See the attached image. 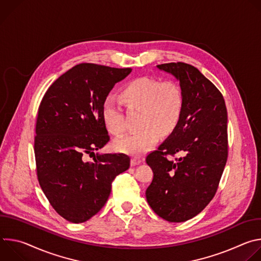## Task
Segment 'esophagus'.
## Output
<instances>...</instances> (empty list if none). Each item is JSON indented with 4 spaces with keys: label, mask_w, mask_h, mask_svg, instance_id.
I'll use <instances>...</instances> for the list:
<instances>
[{
    "label": "esophagus",
    "mask_w": 261,
    "mask_h": 261,
    "mask_svg": "<svg viewBox=\"0 0 261 261\" xmlns=\"http://www.w3.org/2000/svg\"><path fill=\"white\" fill-rule=\"evenodd\" d=\"M140 162H141V159L139 157H132L131 158V165L132 166L138 165V164H140Z\"/></svg>",
    "instance_id": "34e87169"
}]
</instances>
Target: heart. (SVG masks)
I'll list each match as a JSON object with an SVG mask.
<instances>
[{
  "mask_svg": "<svg viewBox=\"0 0 261 261\" xmlns=\"http://www.w3.org/2000/svg\"><path fill=\"white\" fill-rule=\"evenodd\" d=\"M121 99L129 108L140 109L138 132L128 134L114 142L115 150L139 156L155 145L159 134L167 135L178 125L184 111V94L174 82H160L141 76L129 82L121 91ZM105 128L114 135L125 131L121 108L113 97H107L101 110Z\"/></svg>",
  "mask_w": 261,
  "mask_h": 261,
  "instance_id": "b5f03b06",
  "label": "heart"
}]
</instances>
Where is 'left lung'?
<instances>
[{
    "label": "left lung",
    "instance_id": "obj_1",
    "mask_svg": "<svg viewBox=\"0 0 261 261\" xmlns=\"http://www.w3.org/2000/svg\"><path fill=\"white\" fill-rule=\"evenodd\" d=\"M157 68L179 82L184 111L176 128L146 156L154 177L145 196L159 217L178 223L198 215L216 194L228 155L227 110L220 91L194 66ZM175 153L180 157L171 161Z\"/></svg>",
    "mask_w": 261,
    "mask_h": 261
}]
</instances>
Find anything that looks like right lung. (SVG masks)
<instances>
[{"label":"right lung","mask_w":261,"mask_h":261,"mask_svg":"<svg viewBox=\"0 0 261 261\" xmlns=\"http://www.w3.org/2000/svg\"><path fill=\"white\" fill-rule=\"evenodd\" d=\"M131 70L76 65L48 88L40 103L34 143L37 176L51 206L69 222L96 215L115 177L130 166L127 155L94 152L109 141L102 104ZM86 153L94 155V163L83 160Z\"/></svg>","instance_id":"right-lung-1"}]
</instances>
